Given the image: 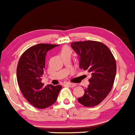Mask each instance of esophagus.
<instances>
[{"instance_id": "34e87169", "label": "esophagus", "mask_w": 135, "mask_h": 135, "mask_svg": "<svg viewBox=\"0 0 135 135\" xmlns=\"http://www.w3.org/2000/svg\"><path fill=\"white\" fill-rule=\"evenodd\" d=\"M65 85L66 86H69V87L70 88H74L76 86V85L75 84H72V83H65Z\"/></svg>"}]
</instances>
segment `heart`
Here are the masks:
<instances>
[{"label":"heart","instance_id":"1","mask_svg":"<svg viewBox=\"0 0 135 135\" xmlns=\"http://www.w3.org/2000/svg\"><path fill=\"white\" fill-rule=\"evenodd\" d=\"M72 54V50L71 49L67 46L63 47L61 51V56L64 55H71Z\"/></svg>","mask_w":135,"mask_h":135}]
</instances>
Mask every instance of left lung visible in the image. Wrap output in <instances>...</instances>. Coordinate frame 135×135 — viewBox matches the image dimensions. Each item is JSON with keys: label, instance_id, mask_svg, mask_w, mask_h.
<instances>
[{"label": "left lung", "instance_id": "1", "mask_svg": "<svg viewBox=\"0 0 135 135\" xmlns=\"http://www.w3.org/2000/svg\"><path fill=\"white\" fill-rule=\"evenodd\" d=\"M71 47L79 56L80 69L90 73L89 84L78 102L87 107L100 104L108 96L114 84L116 74V61L106 45L100 42H73Z\"/></svg>", "mask_w": 135, "mask_h": 135}]
</instances>
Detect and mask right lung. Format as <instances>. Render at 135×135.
<instances>
[{"instance_id": "1", "label": "right lung", "mask_w": 135, "mask_h": 135, "mask_svg": "<svg viewBox=\"0 0 135 135\" xmlns=\"http://www.w3.org/2000/svg\"><path fill=\"white\" fill-rule=\"evenodd\" d=\"M58 45L38 44L29 47L20 57L16 70L17 81L20 90L34 107L42 109L55 103L62 88L60 85L41 83L48 51Z\"/></svg>"}]
</instances>
